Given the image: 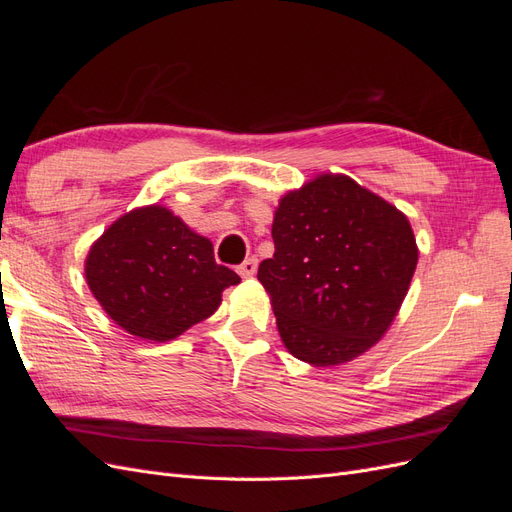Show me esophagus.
<instances>
[{
    "mask_svg": "<svg viewBox=\"0 0 512 512\" xmlns=\"http://www.w3.org/2000/svg\"><path fill=\"white\" fill-rule=\"evenodd\" d=\"M256 269H258V258L250 256V258H245L241 265H239V275L241 277H252L256 273Z\"/></svg>",
    "mask_w": 512,
    "mask_h": 512,
    "instance_id": "34e87169",
    "label": "esophagus"
}]
</instances>
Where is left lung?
<instances>
[{"label":"left lung","instance_id":"obj_1","mask_svg":"<svg viewBox=\"0 0 512 512\" xmlns=\"http://www.w3.org/2000/svg\"><path fill=\"white\" fill-rule=\"evenodd\" d=\"M275 254L258 282L297 359L346 363L391 327L416 269L408 218L348 177L322 175L282 198Z\"/></svg>","mask_w":512,"mask_h":512}]
</instances>
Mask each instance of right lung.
<instances>
[{
    "instance_id": "obj_1",
    "label": "right lung",
    "mask_w": 512,
    "mask_h": 512,
    "mask_svg": "<svg viewBox=\"0 0 512 512\" xmlns=\"http://www.w3.org/2000/svg\"><path fill=\"white\" fill-rule=\"evenodd\" d=\"M87 284L121 329L168 342L209 318L241 277L218 265L209 239L164 207L119 218L89 250Z\"/></svg>"
}]
</instances>
